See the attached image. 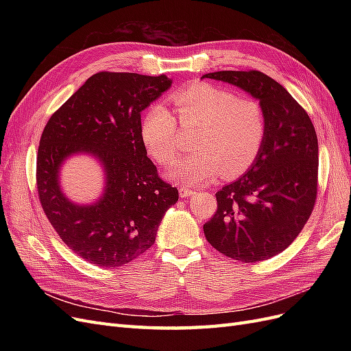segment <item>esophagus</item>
I'll use <instances>...</instances> for the list:
<instances>
[{
	"label": "esophagus",
	"mask_w": 351,
	"mask_h": 351,
	"mask_svg": "<svg viewBox=\"0 0 351 351\" xmlns=\"http://www.w3.org/2000/svg\"><path fill=\"white\" fill-rule=\"evenodd\" d=\"M178 192H180V197H189V196H192L195 193L193 190H190L189 187H184V186L180 187Z\"/></svg>",
	"instance_id": "obj_1"
}]
</instances>
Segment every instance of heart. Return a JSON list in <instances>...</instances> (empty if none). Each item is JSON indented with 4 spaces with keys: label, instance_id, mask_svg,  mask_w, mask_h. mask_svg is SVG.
<instances>
[{
    "label": "heart",
    "instance_id": "heart-1",
    "mask_svg": "<svg viewBox=\"0 0 351 351\" xmlns=\"http://www.w3.org/2000/svg\"><path fill=\"white\" fill-rule=\"evenodd\" d=\"M183 129L199 127L195 154L180 158L167 173L174 182L200 186L222 177L236 178L256 161L267 137V115L254 99L209 83H193L171 95ZM141 139L159 164L173 162L178 151L177 120L164 104L143 114Z\"/></svg>",
    "mask_w": 351,
    "mask_h": 351
}]
</instances>
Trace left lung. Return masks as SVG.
<instances>
[{
  "label": "left lung",
  "instance_id": "8db88e82",
  "mask_svg": "<svg viewBox=\"0 0 351 351\" xmlns=\"http://www.w3.org/2000/svg\"><path fill=\"white\" fill-rule=\"evenodd\" d=\"M232 84L258 99L267 137L254 164L217 192L218 209L204 226L206 240L241 262L267 261L299 236L317 190V137L307 112L267 74L215 71L202 79Z\"/></svg>",
  "mask_w": 351,
  "mask_h": 351
}]
</instances>
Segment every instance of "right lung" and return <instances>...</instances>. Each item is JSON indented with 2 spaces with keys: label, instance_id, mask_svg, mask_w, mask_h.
I'll return each mask as SVG.
<instances>
[{
  "label": "right lung",
  "instance_id": "obj_1",
  "mask_svg": "<svg viewBox=\"0 0 351 351\" xmlns=\"http://www.w3.org/2000/svg\"><path fill=\"white\" fill-rule=\"evenodd\" d=\"M173 80L136 73L93 74L52 114L40 137L39 200L60 239L95 267L115 268L155 243L178 190L158 177L141 139V112ZM89 154L100 162L104 189L89 204L71 201L60 186L67 158Z\"/></svg>",
  "mask_w": 351,
  "mask_h": 351
}]
</instances>
